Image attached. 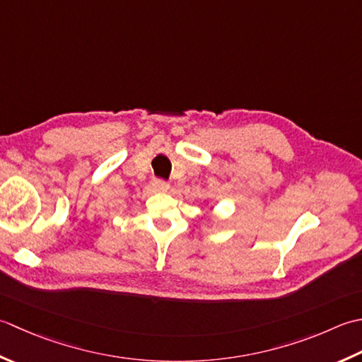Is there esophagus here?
Instances as JSON below:
<instances>
[{"label":"esophagus","instance_id":"obj_1","mask_svg":"<svg viewBox=\"0 0 362 362\" xmlns=\"http://www.w3.org/2000/svg\"><path fill=\"white\" fill-rule=\"evenodd\" d=\"M151 186L159 192H167L168 189H170V184H168L167 181H162V180H153Z\"/></svg>","mask_w":362,"mask_h":362}]
</instances>
